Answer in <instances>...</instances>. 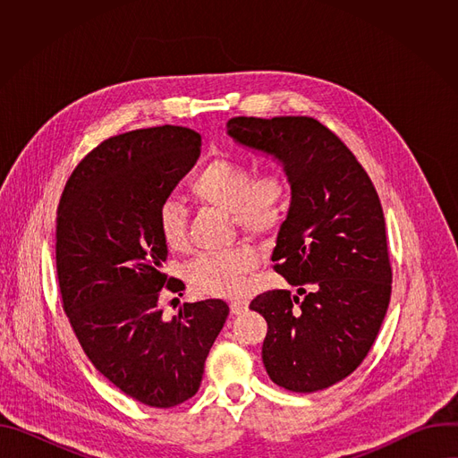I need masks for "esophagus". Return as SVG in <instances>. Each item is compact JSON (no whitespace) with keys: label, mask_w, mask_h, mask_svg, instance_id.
I'll list each match as a JSON object with an SVG mask.
<instances>
[{"label":"esophagus","mask_w":458,"mask_h":458,"mask_svg":"<svg viewBox=\"0 0 458 458\" xmlns=\"http://www.w3.org/2000/svg\"><path fill=\"white\" fill-rule=\"evenodd\" d=\"M230 310L233 315H241L248 310V302L246 301H232L230 302Z\"/></svg>","instance_id":"esophagus-1"}]
</instances>
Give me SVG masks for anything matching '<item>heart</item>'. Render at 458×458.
<instances>
[{"label": "heart", "mask_w": 458, "mask_h": 458, "mask_svg": "<svg viewBox=\"0 0 458 458\" xmlns=\"http://www.w3.org/2000/svg\"><path fill=\"white\" fill-rule=\"evenodd\" d=\"M188 190L195 201L230 212L244 233L263 237L274 233L284 219L290 177L277 165H267L251 175L246 161L225 156L195 174ZM156 225L168 248L181 250L186 244V214L177 201L165 199L159 205ZM255 267L257 257L250 248H233L198 255L186 267V277L198 293L233 297L242 293Z\"/></svg>", "instance_id": "1"}]
</instances>
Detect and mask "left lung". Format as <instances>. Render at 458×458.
<instances>
[{
  "mask_svg": "<svg viewBox=\"0 0 458 458\" xmlns=\"http://www.w3.org/2000/svg\"><path fill=\"white\" fill-rule=\"evenodd\" d=\"M226 132L283 161L292 186L272 260L303 299L268 290L250 302L268 322L265 368L295 394L330 387L366 359L391 297L378 193L352 150L313 117L239 115Z\"/></svg>",
  "mask_w": 458,
  "mask_h": 458,
  "instance_id": "8db88e82",
  "label": "left lung"
}]
</instances>
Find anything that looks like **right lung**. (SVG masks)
Instances as JSON below:
<instances>
[{"instance_id": "add662e5", "label": "right lung", "mask_w": 458, "mask_h": 458, "mask_svg": "<svg viewBox=\"0 0 458 458\" xmlns=\"http://www.w3.org/2000/svg\"><path fill=\"white\" fill-rule=\"evenodd\" d=\"M201 136L154 126L101 141L71 174L55 216L63 310L94 368L124 395L174 408L201 386L205 360L228 317L221 299L184 302L163 317L168 248L157 208L199 157Z\"/></svg>"}]
</instances>
